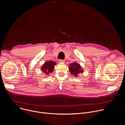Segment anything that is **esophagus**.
I'll use <instances>...</instances> for the list:
<instances>
[{
  "instance_id": "obj_1",
  "label": "esophagus",
  "mask_w": 125,
  "mask_h": 125,
  "mask_svg": "<svg viewBox=\"0 0 125 125\" xmlns=\"http://www.w3.org/2000/svg\"><path fill=\"white\" fill-rule=\"evenodd\" d=\"M59 62H60V63H65V61H64V60H59Z\"/></svg>"
}]
</instances>
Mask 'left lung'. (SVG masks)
Returning a JSON list of instances; mask_svg holds the SVG:
<instances>
[{
	"label": "left lung",
	"mask_w": 125,
	"mask_h": 125,
	"mask_svg": "<svg viewBox=\"0 0 125 125\" xmlns=\"http://www.w3.org/2000/svg\"><path fill=\"white\" fill-rule=\"evenodd\" d=\"M68 68L70 73L76 77H78L80 74L83 72V69L81 65L76 62L70 64Z\"/></svg>",
	"instance_id": "obj_1"
}]
</instances>
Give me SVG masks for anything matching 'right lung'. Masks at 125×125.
<instances>
[{"label": "right lung", "instance_id": "right-lung-1", "mask_svg": "<svg viewBox=\"0 0 125 125\" xmlns=\"http://www.w3.org/2000/svg\"><path fill=\"white\" fill-rule=\"evenodd\" d=\"M57 63L55 61H47L45 62L41 67V70L44 73L45 75H48L54 71V66Z\"/></svg>", "mask_w": 125, "mask_h": 125}]
</instances>
